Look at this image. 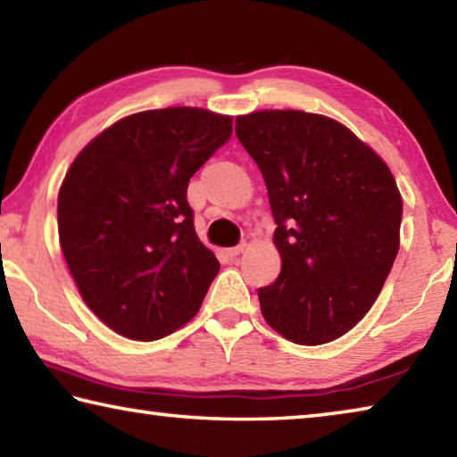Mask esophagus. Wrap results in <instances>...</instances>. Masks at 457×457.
I'll return each instance as SVG.
<instances>
[{
	"mask_svg": "<svg viewBox=\"0 0 457 457\" xmlns=\"http://www.w3.org/2000/svg\"><path fill=\"white\" fill-rule=\"evenodd\" d=\"M244 250H245V244H237V245H234V247H229L228 256H229V258H236V256H239V253H242Z\"/></svg>",
	"mask_w": 457,
	"mask_h": 457,
	"instance_id": "esophagus-1",
	"label": "esophagus"
}]
</instances>
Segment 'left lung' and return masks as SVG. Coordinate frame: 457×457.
Returning a JSON list of instances; mask_svg holds the SVG:
<instances>
[{
    "instance_id": "left-lung-1",
    "label": "left lung",
    "mask_w": 457,
    "mask_h": 457,
    "mask_svg": "<svg viewBox=\"0 0 457 457\" xmlns=\"http://www.w3.org/2000/svg\"><path fill=\"white\" fill-rule=\"evenodd\" d=\"M236 135L264 175L282 256L258 290L262 314L292 343H330L369 312L397 258V183L375 151L320 114L252 112L236 119Z\"/></svg>"
}]
</instances>
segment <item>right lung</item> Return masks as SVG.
<instances>
[{
  "label": "right lung",
  "mask_w": 457,
  "mask_h": 457,
  "mask_svg": "<svg viewBox=\"0 0 457 457\" xmlns=\"http://www.w3.org/2000/svg\"><path fill=\"white\" fill-rule=\"evenodd\" d=\"M231 137L204 108L145 111L84 146L58 195V234L84 303L119 335L157 340L197 314L220 272L187 201L193 173Z\"/></svg>",
  "instance_id": "obj_1"
}]
</instances>
